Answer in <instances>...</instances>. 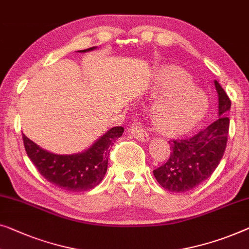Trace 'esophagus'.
Segmentation results:
<instances>
[{
  "label": "esophagus",
  "instance_id": "esophagus-1",
  "mask_svg": "<svg viewBox=\"0 0 249 249\" xmlns=\"http://www.w3.org/2000/svg\"><path fill=\"white\" fill-rule=\"evenodd\" d=\"M130 132L137 140H139V142H148L149 140L148 133H147L142 124H132L130 127Z\"/></svg>",
  "mask_w": 249,
  "mask_h": 249
}]
</instances>
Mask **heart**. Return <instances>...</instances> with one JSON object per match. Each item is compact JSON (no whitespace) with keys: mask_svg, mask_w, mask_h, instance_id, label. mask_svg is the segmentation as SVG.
Wrapping results in <instances>:
<instances>
[{"mask_svg":"<svg viewBox=\"0 0 249 249\" xmlns=\"http://www.w3.org/2000/svg\"><path fill=\"white\" fill-rule=\"evenodd\" d=\"M150 94L158 96L153 119L160 130L181 135L193 130L207 113L209 102L204 93L192 85V78L181 68L164 67L156 71Z\"/></svg>","mask_w":249,"mask_h":249,"instance_id":"b5f03b06","label":"heart"}]
</instances>
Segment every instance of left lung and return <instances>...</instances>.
<instances>
[{"instance_id":"8db88e82","label":"left lung","mask_w":249,"mask_h":249,"mask_svg":"<svg viewBox=\"0 0 249 249\" xmlns=\"http://www.w3.org/2000/svg\"><path fill=\"white\" fill-rule=\"evenodd\" d=\"M219 118L196 136L173 139L171 155L166 163L154 169V176L165 190L186 192L208 179L220 163L226 150L229 132V118L226 117L231 101L217 81Z\"/></svg>"}]
</instances>
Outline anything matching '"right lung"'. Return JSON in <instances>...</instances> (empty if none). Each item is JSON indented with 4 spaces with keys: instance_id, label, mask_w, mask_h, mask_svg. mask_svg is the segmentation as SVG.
<instances>
[{
    "instance_id": "add662e5",
    "label": "right lung",
    "mask_w": 249,
    "mask_h": 249,
    "mask_svg": "<svg viewBox=\"0 0 249 249\" xmlns=\"http://www.w3.org/2000/svg\"><path fill=\"white\" fill-rule=\"evenodd\" d=\"M92 48L81 50L89 52ZM124 129L113 127L99 138L88 150L74 155H57L39 147L22 135L24 149L39 173L52 184L71 192L89 191L100 184L107 169L111 147Z\"/></svg>"
}]
</instances>
